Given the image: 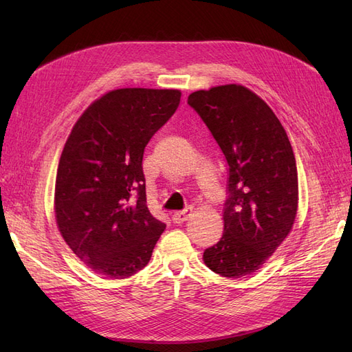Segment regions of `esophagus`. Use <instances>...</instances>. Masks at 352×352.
Masks as SVG:
<instances>
[{
	"instance_id": "obj_1",
	"label": "esophagus",
	"mask_w": 352,
	"mask_h": 352,
	"mask_svg": "<svg viewBox=\"0 0 352 352\" xmlns=\"http://www.w3.org/2000/svg\"><path fill=\"white\" fill-rule=\"evenodd\" d=\"M192 214V207H186L185 210H182V211H177V212H175L173 214V221L175 223H177V225H180V223H184V221H186L188 219H189V216Z\"/></svg>"
}]
</instances>
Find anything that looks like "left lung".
I'll return each mask as SVG.
<instances>
[{
	"mask_svg": "<svg viewBox=\"0 0 352 352\" xmlns=\"http://www.w3.org/2000/svg\"><path fill=\"white\" fill-rule=\"evenodd\" d=\"M229 166L225 230L202 255L225 278L258 270L289 235L298 210L295 155L282 123L258 95L221 85L188 97Z\"/></svg>",
	"mask_w": 352,
	"mask_h": 352,
	"instance_id": "left-lung-1",
	"label": "left lung"
}]
</instances>
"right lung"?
<instances>
[{"label":"right lung","instance_id":"1","mask_svg":"<svg viewBox=\"0 0 352 352\" xmlns=\"http://www.w3.org/2000/svg\"><path fill=\"white\" fill-rule=\"evenodd\" d=\"M179 89L110 91L83 111L63 148L54 211L63 239L104 278L144 269L166 225L146 207V144L179 107Z\"/></svg>","mask_w":352,"mask_h":352}]
</instances>
